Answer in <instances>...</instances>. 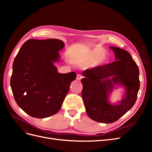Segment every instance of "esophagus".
I'll use <instances>...</instances> for the list:
<instances>
[{
  "label": "esophagus",
  "instance_id": "esophagus-1",
  "mask_svg": "<svg viewBox=\"0 0 152 152\" xmlns=\"http://www.w3.org/2000/svg\"><path fill=\"white\" fill-rule=\"evenodd\" d=\"M82 78H83V76L81 75L80 74H77V79L78 80H80L82 79Z\"/></svg>",
  "mask_w": 152,
  "mask_h": 152
}]
</instances>
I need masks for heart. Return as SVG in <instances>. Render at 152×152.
<instances>
[{
    "mask_svg": "<svg viewBox=\"0 0 152 152\" xmlns=\"http://www.w3.org/2000/svg\"><path fill=\"white\" fill-rule=\"evenodd\" d=\"M110 56L107 52L101 47H94L81 53L77 59L80 63H87L90 68L103 66L109 61Z\"/></svg>",
    "mask_w": 152,
    "mask_h": 152,
    "instance_id": "1",
    "label": "heart"
}]
</instances>
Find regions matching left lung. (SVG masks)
Wrapping results in <instances>:
<instances>
[{
    "mask_svg": "<svg viewBox=\"0 0 152 152\" xmlns=\"http://www.w3.org/2000/svg\"><path fill=\"white\" fill-rule=\"evenodd\" d=\"M115 61L86 70L81 79L82 97L86 113L92 120L110 124L117 121L134 106L140 89L139 68L129 53L110 47ZM115 85L124 87L125 94L116 105L109 102V96Z\"/></svg>",
    "mask_w": 152,
    "mask_h": 152,
    "instance_id": "1",
    "label": "left lung"
}]
</instances>
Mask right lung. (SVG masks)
I'll return each instance as SVG.
<instances>
[{
    "label": "right lung",
    "instance_id": "right-lung-1",
    "mask_svg": "<svg viewBox=\"0 0 152 152\" xmlns=\"http://www.w3.org/2000/svg\"><path fill=\"white\" fill-rule=\"evenodd\" d=\"M64 47L59 39H30L14 60L11 78L14 98L31 117L44 118L58 113L76 79L75 72L60 73L54 65Z\"/></svg>",
    "mask_w": 152,
    "mask_h": 152
}]
</instances>
